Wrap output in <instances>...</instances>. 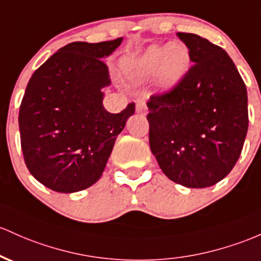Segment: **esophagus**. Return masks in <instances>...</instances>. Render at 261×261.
I'll return each mask as SVG.
<instances>
[{
  "mask_svg": "<svg viewBox=\"0 0 261 261\" xmlns=\"http://www.w3.org/2000/svg\"><path fill=\"white\" fill-rule=\"evenodd\" d=\"M136 113L141 114V115H146L147 114V107H146L145 100L140 99L136 101Z\"/></svg>",
  "mask_w": 261,
  "mask_h": 261,
  "instance_id": "obj_1",
  "label": "esophagus"
}]
</instances>
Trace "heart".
<instances>
[{
	"instance_id": "b5f03b06",
	"label": "heart",
	"mask_w": 261,
	"mask_h": 261,
	"mask_svg": "<svg viewBox=\"0 0 261 261\" xmlns=\"http://www.w3.org/2000/svg\"><path fill=\"white\" fill-rule=\"evenodd\" d=\"M191 54L181 43L153 45L142 56L131 62L130 69L136 75H150L159 70V80L163 85H174L181 82L188 71Z\"/></svg>"
}]
</instances>
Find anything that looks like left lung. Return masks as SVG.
Wrapping results in <instances>:
<instances>
[{
  "label": "left lung",
  "mask_w": 261,
  "mask_h": 261,
  "mask_svg": "<svg viewBox=\"0 0 261 261\" xmlns=\"http://www.w3.org/2000/svg\"><path fill=\"white\" fill-rule=\"evenodd\" d=\"M193 65L170 91L147 101L150 148L162 172L188 188H205L233 170L247 136V87L223 48L177 33Z\"/></svg>",
  "instance_id": "obj_1"
}]
</instances>
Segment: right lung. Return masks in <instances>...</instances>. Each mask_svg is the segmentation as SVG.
I'll return each instance as SVG.
<instances>
[{
  "label": "right lung",
  "instance_id": "obj_1",
  "mask_svg": "<svg viewBox=\"0 0 261 261\" xmlns=\"http://www.w3.org/2000/svg\"><path fill=\"white\" fill-rule=\"evenodd\" d=\"M73 42L33 73L19 108L25 166L51 191L73 193L101 177L117 135L135 113L131 102L119 114L102 105L111 84L102 59L121 44Z\"/></svg>",
  "mask_w": 261,
  "mask_h": 261
}]
</instances>
